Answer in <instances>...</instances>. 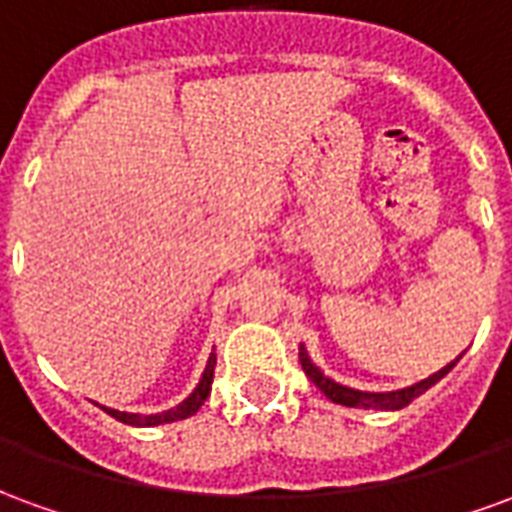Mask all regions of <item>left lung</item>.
Instances as JSON below:
<instances>
[{
  "instance_id": "obj_1",
  "label": "left lung",
  "mask_w": 512,
  "mask_h": 512,
  "mask_svg": "<svg viewBox=\"0 0 512 512\" xmlns=\"http://www.w3.org/2000/svg\"><path fill=\"white\" fill-rule=\"evenodd\" d=\"M299 359H301V367H304V373H307V378H310L312 384L318 386V389H321L323 395L329 397L332 403H340V406H348V408H381V411H397V408L408 406L414 397H419L422 392H428L430 386L447 376L461 356H458L455 362H450L447 367H441L439 373H433V376L425 378V381H419V384L414 386H406V389H395V392H359V389H351V386L337 384V381H332L329 376H323L321 370L312 365V359L304 345H299Z\"/></svg>"
}]
</instances>
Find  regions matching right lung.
<instances>
[{
    "label": "right lung",
    "mask_w": 512,
    "mask_h": 512,
    "mask_svg": "<svg viewBox=\"0 0 512 512\" xmlns=\"http://www.w3.org/2000/svg\"><path fill=\"white\" fill-rule=\"evenodd\" d=\"M213 367H216V354H211L208 365H205V373H202L200 384L197 389L191 392L180 406L169 408V411H161V414H126V411H117V408H104L109 417L120 419L126 425H136V428H153V425H164V422H175V419H186L191 414H197L200 406L205 403V397L211 395V384H213Z\"/></svg>",
    "instance_id": "obj_1"
}]
</instances>
